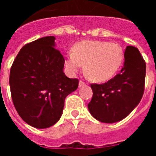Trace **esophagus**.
Instances as JSON below:
<instances>
[{
    "label": "esophagus",
    "instance_id": "obj_1",
    "mask_svg": "<svg viewBox=\"0 0 156 156\" xmlns=\"http://www.w3.org/2000/svg\"><path fill=\"white\" fill-rule=\"evenodd\" d=\"M85 85V83H83V81H80L79 82V87H82Z\"/></svg>",
    "mask_w": 156,
    "mask_h": 156
}]
</instances>
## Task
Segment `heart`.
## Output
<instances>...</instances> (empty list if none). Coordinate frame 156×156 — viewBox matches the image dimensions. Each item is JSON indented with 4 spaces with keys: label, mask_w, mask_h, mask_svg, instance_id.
I'll use <instances>...</instances> for the list:
<instances>
[{
    "label": "heart",
    "mask_w": 156,
    "mask_h": 156,
    "mask_svg": "<svg viewBox=\"0 0 156 156\" xmlns=\"http://www.w3.org/2000/svg\"><path fill=\"white\" fill-rule=\"evenodd\" d=\"M122 48L116 44L102 41H83L74 45L73 51L66 55L65 65L74 75L84 65L88 77L95 82L108 80L118 71L122 62Z\"/></svg>",
    "instance_id": "heart-1"
}]
</instances>
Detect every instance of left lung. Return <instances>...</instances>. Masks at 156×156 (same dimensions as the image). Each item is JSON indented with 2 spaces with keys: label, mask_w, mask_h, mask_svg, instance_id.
<instances>
[{
  "label": "left lung",
  "mask_w": 156,
  "mask_h": 156,
  "mask_svg": "<svg viewBox=\"0 0 156 156\" xmlns=\"http://www.w3.org/2000/svg\"><path fill=\"white\" fill-rule=\"evenodd\" d=\"M146 65L137 48L127 46L119 74L102 84H91L88 110L97 120L113 123L126 118L140 103L144 89Z\"/></svg>",
  "instance_id": "left-lung-1"
}]
</instances>
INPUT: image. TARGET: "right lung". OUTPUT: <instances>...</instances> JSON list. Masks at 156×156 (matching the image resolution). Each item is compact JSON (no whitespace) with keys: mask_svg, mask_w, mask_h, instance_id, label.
Masks as SVG:
<instances>
[{"mask_svg":"<svg viewBox=\"0 0 156 156\" xmlns=\"http://www.w3.org/2000/svg\"><path fill=\"white\" fill-rule=\"evenodd\" d=\"M55 47L53 36L33 41L22 48L11 68L15 108L27 124L37 129L50 127L59 120L66 96L79 83L65 75V59Z\"/></svg>","mask_w":156,"mask_h":156,"instance_id":"right-lung-1","label":"right lung"}]
</instances>
